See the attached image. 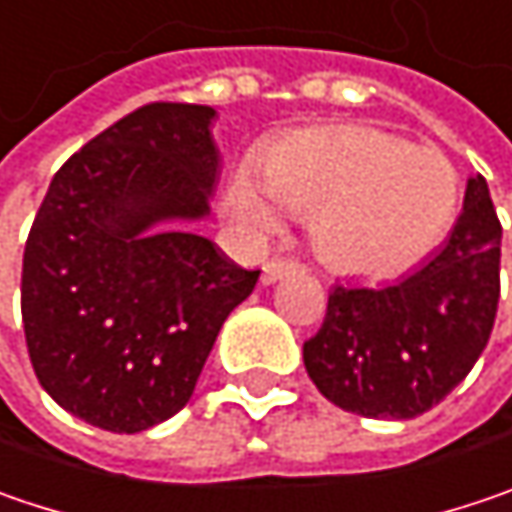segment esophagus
<instances>
[{
    "mask_svg": "<svg viewBox=\"0 0 512 512\" xmlns=\"http://www.w3.org/2000/svg\"><path fill=\"white\" fill-rule=\"evenodd\" d=\"M300 271V265L294 262V259H271V262H265V268H262V285H274L276 279H282V276L288 274H297Z\"/></svg>",
    "mask_w": 512,
    "mask_h": 512,
    "instance_id": "34e87169",
    "label": "esophagus"
}]
</instances>
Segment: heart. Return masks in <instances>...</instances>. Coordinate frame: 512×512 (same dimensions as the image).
Masks as SVG:
<instances>
[{
	"mask_svg": "<svg viewBox=\"0 0 512 512\" xmlns=\"http://www.w3.org/2000/svg\"><path fill=\"white\" fill-rule=\"evenodd\" d=\"M262 177L241 168L224 212L253 244L311 215L320 256L341 274L393 279L420 265L457 209V171L440 151L367 125L300 128L271 142Z\"/></svg>",
	"mask_w": 512,
	"mask_h": 512,
	"instance_id": "1",
	"label": "heart"
}]
</instances>
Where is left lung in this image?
Here are the masks:
<instances>
[{
    "label": "left lung",
    "instance_id": "8db88e82",
    "mask_svg": "<svg viewBox=\"0 0 512 512\" xmlns=\"http://www.w3.org/2000/svg\"><path fill=\"white\" fill-rule=\"evenodd\" d=\"M501 224L487 180H466L446 247L393 285H335L303 344L317 390L349 414L414 420L469 376L498 309Z\"/></svg>",
    "mask_w": 512,
    "mask_h": 512
}]
</instances>
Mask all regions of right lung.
Returning a JSON list of instances; mask_svg holds the SVG:
<instances>
[{"label": "right lung", "mask_w": 512, "mask_h": 512, "mask_svg": "<svg viewBox=\"0 0 512 512\" xmlns=\"http://www.w3.org/2000/svg\"><path fill=\"white\" fill-rule=\"evenodd\" d=\"M215 110L145 104L55 174L22 256V326L34 373L95 428L136 434L195 393L212 344L256 288L206 236L221 174Z\"/></svg>", "instance_id": "add662e5"}]
</instances>
